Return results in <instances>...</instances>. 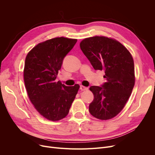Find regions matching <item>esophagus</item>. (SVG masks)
Instances as JSON below:
<instances>
[{"label": "esophagus", "mask_w": 155, "mask_h": 155, "mask_svg": "<svg viewBox=\"0 0 155 155\" xmlns=\"http://www.w3.org/2000/svg\"><path fill=\"white\" fill-rule=\"evenodd\" d=\"M80 89L82 91H87V90H88V88L87 87H84V86H83V85H81L80 86Z\"/></svg>", "instance_id": "obj_1"}]
</instances>
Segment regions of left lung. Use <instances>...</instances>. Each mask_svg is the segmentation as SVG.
Returning <instances> with one entry per match:
<instances>
[{
	"mask_svg": "<svg viewBox=\"0 0 155 155\" xmlns=\"http://www.w3.org/2000/svg\"><path fill=\"white\" fill-rule=\"evenodd\" d=\"M80 49L95 70H104L106 82L101 87L91 86L94 100L89 112L94 117L108 120L123 109L135 84L133 56L116 39L105 36L84 39Z\"/></svg>",
	"mask_w": 155,
	"mask_h": 155,
	"instance_id": "left-lung-1",
	"label": "left lung"
}]
</instances>
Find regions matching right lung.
<instances>
[{
	"label": "right lung",
	"instance_id": "1",
	"mask_svg": "<svg viewBox=\"0 0 155 155\" xmlns=\"http://www.w3.org/2000/svg\"><path fill=\"white\" fill-rule=\"evenodd\" d=\"M77 39L54 38L38 43L28 53L24 81L29 98L37 111L46 119L58 121L66 117L80 88L56 82L64 57Z\"/></svg>",
	"mask_w": 155,
	"mask_h": 155
}]
</instances>
